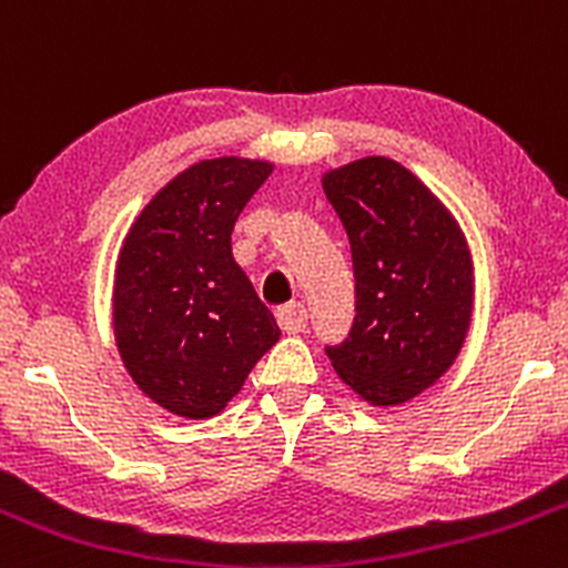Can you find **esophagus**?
<instances>
[{"label": "esophagus", "mask_w": 568, "mask_h": 568, "mask_svg": "<svg viewBox=\"0 0 568 568\" xmlns=\"http://www.w3.org/2000/svg\"><path fill=\"white\" fill-rule=\"evenodd\" d=\"M276 320H278V325H282L284 333H301L308 323V312L303 303H290V306L278 308Z\"/></svg>", "instance_id": "1"}]
</instances>
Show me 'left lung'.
I'll return each mask as SVG.
<instances>
[{"label": "left lung", "instance_id": "1", "mask_svg": "<svg viewBox=\"0 0 568 568\" xmlns=\"http://www.w3.org/2000/svg\"><path fill=\"white\" fill-rule=\"evenodd\" d=\"M323 191L347 230L358 308L327 358L366 405L399 407L452 369L465 344L470 245L452 210L385 155L327 169Z\"/></svg>", "mask_w": 568, "mask_h": 568}]
</instances>
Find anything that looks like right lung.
I'll list each match as a JSON object with an SVG mask.
<instances>
[{
    "mask_svg": "<svg viewBox=\"0 0 568 568\" xmlns=\"http://www.w3.org/2000/svg\"><path fill=\"white\" fill-rule=\"evenodd\" d=\"M271 172L262 158L191 163L144 204L116 254V353L136 388L180 418L224 410L282 336L232 256L237 215Z\"/></svg>",
    "mask_w": 568,
    "mask_h": 568,
    "instance_id": "1",
    "label": "right lung"
}]
</instances>
